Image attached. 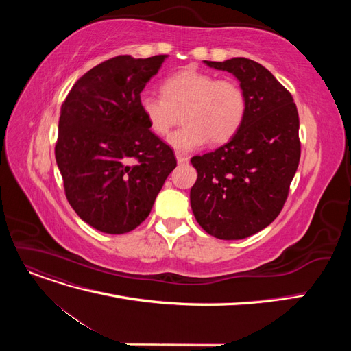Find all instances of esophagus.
<instances>
[{
  "label": "esophagus",
  "mask_w": 351,
  "mask_h": 351,
  "mask_svg": "<svg viewBox=\"0 0 351 351\" xmlns=\"http://www.w3.org/2000/svg\"><path fill=\"white\" fill-rule=\"evenodd\" d=\"M177 162L178 164H187L189 162V158L187 156H184V155H180V154H177Z\"/></svg>",
  "instance_id": "esophagus-1"
}]
</instances>
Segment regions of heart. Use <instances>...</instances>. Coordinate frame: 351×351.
I'll use <instances>...</instances> for the list:
<instances>
[{
	"instance_id": "heart-1",
	"label": "heart",
	"mask_w": 351,
	"mask_h": 351,
	"mask_svg": "<svg viewBox=\"0 0 351 351\" xmlns=\"http://www.w3.org/2000/svg\"><path fill=\"white\" fill-rule=\"evenodd\" d=\"M161 95L142 93L139 108L149 129L165 136L182 112L184 123L168 136L177 154H189L212 143H224L234 136L246 115V95L232 79H217L197 69H186L168 76Z\"/></svg>"
}]
</instances>
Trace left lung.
<instances>
[{
	"label": "left lung",
	"mask_w": 351,
	"mask_h": 351,
	"mask_svg": "<svg viewBox=\"0 0 351 351\" xmlns=\"http://www.w3.org/2000/svg\"><path fill=\"white\" fill-rule=\"evenodd\" d=\"M205 64L234 74L247 107L230 142L190 159L197 171L190 205L208 234L240 240L268 227L285 204L300 161L299 112L291 93L259 62L236 57Z\"/></svg>",
	"instance_id": "obj_1"
}]
</instances>
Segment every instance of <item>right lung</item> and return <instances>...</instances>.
<instances>
[{
	"label": "right lung",
	"instance_id": "right-lung-1",
	"mask_svg": "<svg viewBox=\"0 0 351 351\" xmlns=\"http://www.w3.org/2000/svg\"><path fill=\"white\" fill-rule=\"evenodd\" d=\"M167 57L104 61L74 83L61 105L56 159L67 200L107 234L141 226L177 165L139 108L142 90Z\"/></svg>",
	"mask_w": 351,
	"mask_h": 351
}]
</instances>
